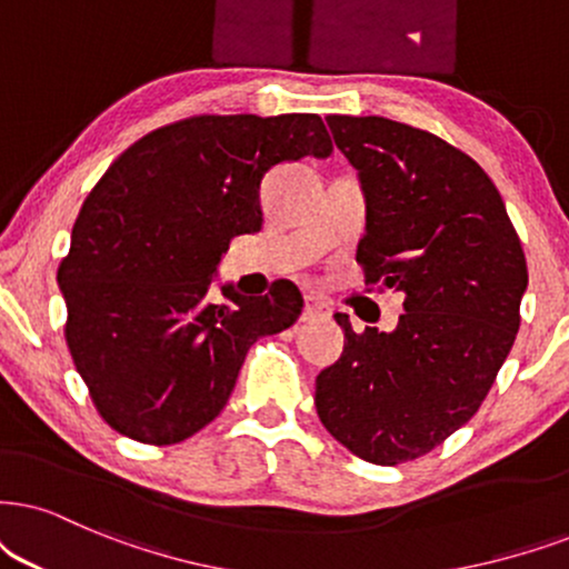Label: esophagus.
<instances>
[{
  "label": "esophagus",
  "mask_w": 569,
  "mask_h": 569,
  "mask_svg": "<svg viewBox=\"0 0 569 569\" xmlns=\"http://www.w3.org/2000/svg\"><path fill=\"white\" fill-rule=\"evenodd\" d=\"M330 312V307L326 305V301L318 299V297H305V312H301V320H315V318H326V315Z\"/></svg>",
  "instance_id": "obj_1"
}]
</instances>
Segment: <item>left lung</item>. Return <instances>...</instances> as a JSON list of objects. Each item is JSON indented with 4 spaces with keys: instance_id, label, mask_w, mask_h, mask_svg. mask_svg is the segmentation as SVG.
<instances>
[{
    "instance_id": "1",
    "label": "left lung",
    "mask_w": 569,
    "mask_h": 569,
    "mask_svg": "<svg viewBox=\"0 0 569 569\" xmlns=\"http://www.w3.org/2000/svg\"><path fill=\"white\" fill-rule=\"evenodd\" d=\"M326 120L368 201L365 283L405 293V315L391 333H357L336 315L343 355L318 376L315 407L351 455L391 467L428 455L483 405L520 328L528 264L472 157L378 114Z\"/></svg>"
}]
</instances>
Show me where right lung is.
I'll return each mask as SVG.
<instances>
[{
  "mask_svg": "<svg viewBox=\"0 0 569 569\" xmlns=\"http://www.w3.org/2000/svg\"><path fill=\"white\" fill-rule=\"evenodd\" d=\"M330 152L320 114H197L107 168L57 270L64 341L107 426L183 441L222 412L251 343L297 322L305 299L289 280L257 299L207 293L233 236L262 228L264 172Z\"/></svg>",
  "mask_w": 569,
  "mask_h": 569,
  "instance_id": "add662e5",
  "label": "right lung"
}]
</instances>
